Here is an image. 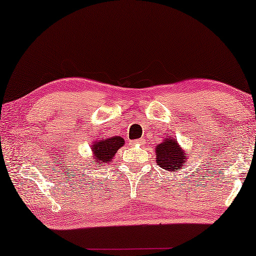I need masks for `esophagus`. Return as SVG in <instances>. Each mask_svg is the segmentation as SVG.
<instances>
[{
	"mask_svg": "<svg viewBox=\"0 0 256 256\" xmlns=\"http://www.w3.org/2000/svg\"><path fill=\"white\" fill-rule=\"evenodd\" d=\"M143 143V140H135V141H130V146H140Z\"/></svg>",
	"mask_w": 256,
	"mask_h": 256,
	"instance_id": "34e87169",
	"label": "esophagus"
}]
</instances>
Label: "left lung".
Instances as JSON below:
<instances>
[{
	"mask_svg": "<svg viewBox=\"0 0 256 256\" xmlns=\"http://www.w3.org/2000/svg\"><path fill=\"white\" fill-rule=\"evenodd\" d=\"M155 152L157 166L166 171L174 172V171L184 169L188 154L180 148V143L172 136L164 138L163 141L156 146Z\"/></svg>",
	"mask_w": 256,
	"mask_h": 256,
	"instance_id": "8db88e82",
	"label": "left lung"
}]
</instances>
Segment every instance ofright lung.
Returning <instances> with one entry per match:
<instances>
[{"instance_id":"add662e5","label":"right lung","mask_w":256,"mask_h":256,"mask_svg":"<svg viewBox=\"0 0 256 256\" xmlns=\"http://www.w3.org/2000/svg\"><path fill=\"white\" fill-rule=\"evenodd\" d=\"M122 146H124V140L120 136L96 140L90 146L93 154L92 163L104 166L113 162V157Z\"/></svg>"}]
</instances>
